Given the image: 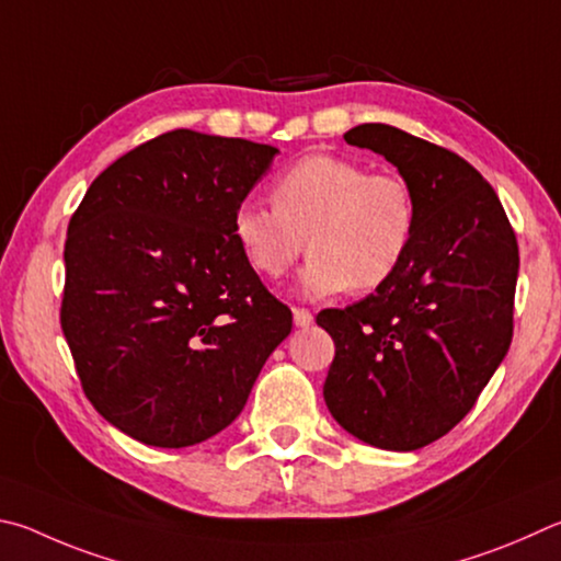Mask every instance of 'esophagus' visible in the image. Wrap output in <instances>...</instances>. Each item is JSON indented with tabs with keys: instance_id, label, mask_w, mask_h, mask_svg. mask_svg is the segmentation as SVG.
I'll return each mask as SVG.
<instances>
[{
	"instance_id": "esophagus-1",
	"label": "esophagus",
	"mask_w": 561,
	"mask_h": 561,
	"mask_svg": "<svg viewBox=\"0 0 561 561\" xmlns=\"http://www.w3.org/2000/svg\"><path fill=\"white\" fill-rule=\"evenodd\" d=\"M293 320H296L298 328H310L312 325V312L306 308H293Z\"/></svg>"
}]
</instances>
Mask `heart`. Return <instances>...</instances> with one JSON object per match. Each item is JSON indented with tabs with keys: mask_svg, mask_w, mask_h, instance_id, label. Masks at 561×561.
Returning a JSON list of instances; mask_svg holds the SVG:
<instances>
[{
	"mask_svg": "<svg viewBox=\"0 0 561 561\" xmlns=\"http://www.w3.org/2000/svg\"><path fill=\"white\" fill-rule=\"evenodd\" d=\"M273 209L243 202L233 239L265 278H280L302 253L308 296L375 290L404 265L419 229L411 184L397 172H369L337 154H308L275 176Z\"/></svg>",
	"mask_w": 561,
	"mask_h": 561,
	"instance_id": "b5f03b06",
	"label": "heart"
}]
</instances>
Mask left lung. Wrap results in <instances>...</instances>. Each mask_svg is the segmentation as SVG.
Returning <instances> with one entry per match:
<instances>
[{
    "mask_svg": "<svg viewBox=\"0 0 561 561\" xmlns=\"http://www.w3.org/2000/svg\"><path fill=\"white\" fill-rule=\"evenodd\" d=\"M345 140L397 167L414 190L419 229L394 278L318 316L335 340L322 394L347 434L416 450L476 407L507 355L517 239L495 190L463 157L385 123L352 127Z\"/></svg>",
    "mask_w": 561,
    "mask_h": 561,
    "instance_id": "8db88e82",
    "label": "left lung"
}]
</instances>
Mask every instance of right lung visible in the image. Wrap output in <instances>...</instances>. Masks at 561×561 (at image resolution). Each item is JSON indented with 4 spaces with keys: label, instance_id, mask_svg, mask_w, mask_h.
Instances as JSON below:
<instances>
[{
    "label": "right lung",
    "instance_id": "obj_1",
    "mask_svg": "<svg viewBox=\"0 0 561 561\" xmlns=\"http://www.w3.org/2000/svg\"><path fill=\"white\" fill-rule=\"evenodd\" d=\"M278 150L172 130L88 186L68 224L61 328L98 414L184 448L241 414L293 312L233 239V214Z\"/></svg>",
    "mask_w": 561,
    "mask_h": 561
}]
</instances>
